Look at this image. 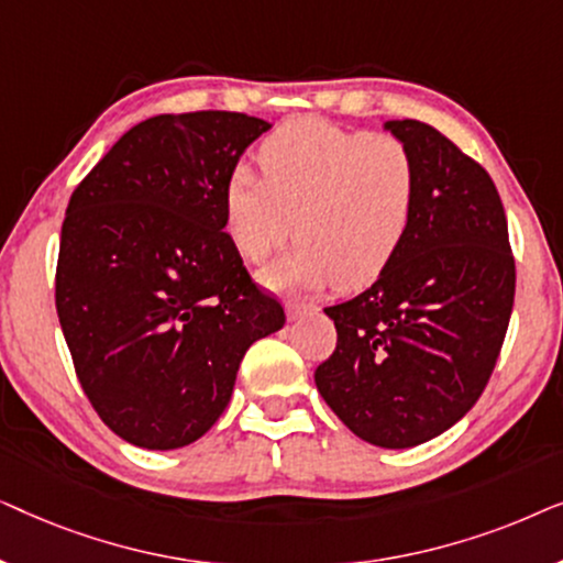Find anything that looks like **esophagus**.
<instances>
[{"label":"esophagus","mask_w":563,"mask_h":563,"mask_svg":"<svg viewBox=\"0 0 563 563\" xmlns=\"http://www.w3.org/2000/svg\"><path fill=\"white\" fill-rule=\"evenodd\" d=\"M312 314H318V305H310V302H289L287 305V320L289 322L312 318Z\"/></svg>","instance_id":"esophagus-1"}]
</instances>
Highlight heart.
<instances>
[{"label":"heart","mask_w":563,"mask_h":563,"mask_svg":"<svg viewBox=\"0 0 563 563\" xmlns=\"http://www.w3.org/2000/svg\"><path fill=\"white\" fill-rule=\"evenodd\" d=\"M261 172L238 166L228 176L225 225L235 249L264 261L299 235L287 256L266 268L279 289H343L372 284L402 249L415 212L418 176L402 141L351 133L302 118L268 135Z\"/></svg>","instance_id":"obj_1"}]
</instances>
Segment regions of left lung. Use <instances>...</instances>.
Listing matches in <instances>:
<instances>
[{"mask_svg":"<svg viewBox=\"0 0 563 563\" xmlns=\"http://www.w3.org/2000/svg\"><path fill=\"white\" fill-rule=\"evenodd\" d=\"M418 191L402 249L372 287L325 307L333 356L314 372L361 441L412 449L464 418L487 387L515 302V258L489 174L420 120L384 122Z\"/></svg>","mask_w":563,"mask_h":563,"instance_id":"8db88e82","label":"left lung"}]
</instances>
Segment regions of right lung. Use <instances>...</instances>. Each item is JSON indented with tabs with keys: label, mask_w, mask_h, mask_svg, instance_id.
<instances>
[{
	"label": "right lung",
	"mask_w": 563,
	"mask_h": 563,
	"mask_svg": "<svg viewBox=\"0 0 563 563\" xmlns=\"http://www.w3.org/2000/svg\"><path fill=\"white\" fill-rule=\"evenodd\" d=\"M272 128L243 112L156 114L130 128L66 207L56 310L76 376L122 441L195 443L238 366L284 310L225 233L228 176Z\"/></svg>",
	"instance_id": "add662e5"
}]
</instances>
